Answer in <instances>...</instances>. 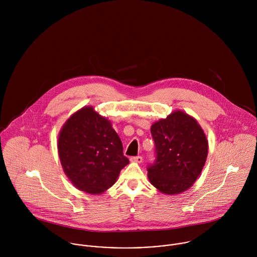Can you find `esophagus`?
Wrapping results in <instances>:
<instances>
[{
	"label": "esophagus",
	"mask_w": 257,
	"mask_h": 257,
	"mask_svg": "<svg viewBox=\"0 0 257 257\" xmlns=\"http://www.w3.org/2000/svg\"><path fill=\"white\" fill-rule=\"evenodd\" d=\"M130 160L132 161V162H138V163H142L143 162V157L142 156H132L131 158H130Z\"/></svg>",
	"instance_id": "34e87169"
}]
</instances>
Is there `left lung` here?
I'll return each instance as SVG.
<instances>
[{
	"instance_id": "1",
	"label": "left lung",
	"mask_w": 257,
	"mask_h": 257,
	"mask_svg": "<svg viewBox=\"0 0 257 257\" xmlns=\"http://www.w3.org/2000/svg\"><path fill=\"white\" fill-rule=\"evenodd\" d=\"M155 159L147 166L150 183L164 194H179L200 175L208 155L206 136L195 118L181 110L151 125Z\"/></svg>"
}]
</instances>
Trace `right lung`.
Listing matches in <instances>:
<instances>
[{"mask_svg": "<svg viewBox=\"0 0 257 257\" xmlns=\"http://www.w3.org/2000/svg\"><path fill=\"white\" fill-rule=\"evenodd\" d=\"M111 123L92 107L83 108L66 121L58 139L65 174L81 191L99 194L109 189L130 163Z\"/></svg>", "mask_w": 257, "mask_h": 257, "instance_id": "right-lung-1", "label": "right lung"}]
</instances>
